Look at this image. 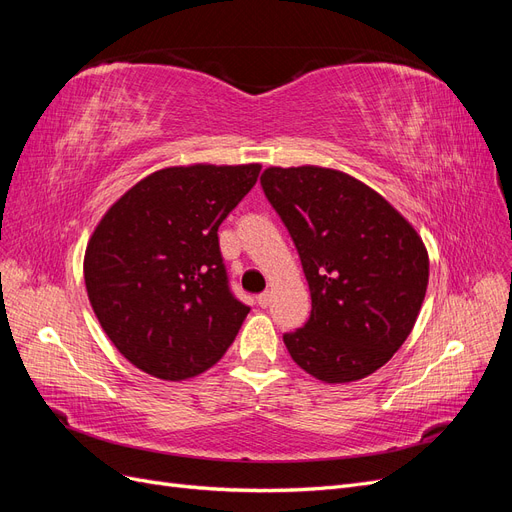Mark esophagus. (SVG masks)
Here are the masks:
<instances>
[{
    "mask_svg": "<svg viewBox=\"0 0 512 512\" xmlns=\"http://www.w3.org/2000/svg\"><path fill=\"white\" fill-rule=\"evenodd\" d=\"M258 305L260 307H269L271 305V292H262V294H258Z\"/></svg>",
    "mask_w": 512,
    "mask_h": 512,
    "instance_id": "34e87169",
    "label": "esophagus"
}]
</instances>
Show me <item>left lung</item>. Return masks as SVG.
I'll use <instances>...</instances> for the list:
<instances>
[{
  "instance_id": "1",
  "label": "left lung",
  "mask_w": 512,
  "mask_h": 512,
  "mask_svg": "<svg viewBox=\"0 0 512 512\" xmlns=\"http://www.w3.org/2000/svg\"><path fill=\"white\" fill-rule=\"evenodd\" d=\"M297 247L312 314L284 344L314 378L342 384L374 374L406 342L429 282L416 230L346 173L277 168L260 177Z\"/></svg>"
}]
</instances>
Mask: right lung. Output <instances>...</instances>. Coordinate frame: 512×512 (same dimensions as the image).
I'll use <instances>...</instances> for the list:
<instances>
[{
	"label": "right lung",
	"mask_w": 512,
	"mask_h": 512,
	"mask_svg": "<svg viewBox=\"0 0 512 512\" xmlns=\"http://www.w3.org/2000/svg\"><path fill=\"white\" fill-rule=\"evenodd\" d=\"M260 164L173 166L138 181L106 211L85 252V286L104 333L162 380L218 363L250 307L230 290L218 228Z\"/></svg>",
	"instance_id": "right-lung-1"
}]
</instances>
